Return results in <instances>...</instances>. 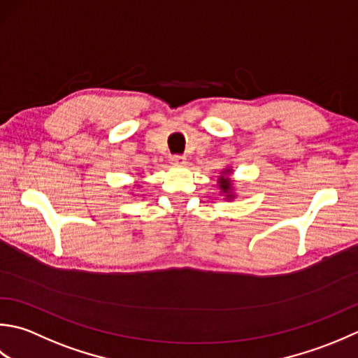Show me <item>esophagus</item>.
Instances as JSON below:
<instances>
[{
	"mask_svg": "<svg viewBox=\"0 0 358 358\" xmlns=\"http://www.w3.org/2000/svg\"><path fill=\"white\" fill-rule=\"evenodd\" d=\"M170 160H171V165H176V166L185 165V162H187V159L184 156H173Z\"/></svg>",
	"mask_w": 358,
	"mask_h": 358,
	"instance_id": "obj_1",
	"label": "esophagus"
}]
</instances>
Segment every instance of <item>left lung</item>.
I'll list each match as a JSON object with an SVG mask.
<instances>
[{
  "label": "left lung",
  "instance_id": "obj_1",
  "mask_svg": "<svg viewBox=\"0 0 358 358\" xmlns=\"http://www.w3.org/2000/svg\"><path fill=\"white\" fill-rule=\"evenodd\" d=\"M233 169L231 166H225L221 170L220 178H217V188H220V196H224L225 201H235L236 199V180L231 178Z\"/></svg>",
  "mask_w": 358,
  "mask_h": 358
}]
</instances>
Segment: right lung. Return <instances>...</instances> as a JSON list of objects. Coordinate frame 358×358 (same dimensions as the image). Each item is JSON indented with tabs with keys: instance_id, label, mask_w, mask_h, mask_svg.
Here are the masks:
<instances>
[{
	"instance_id": "add662e5",
	"label": "right lung",
	"mask_w": 358,
	"mask_h": 358,
	"mask_svg": "<svg viewBox=\"0 0 358 358\" xmlns=\"http://www.w3.org/2000/svg\"><path fill=\"white\" fill-rule=\"evenodd\" d=\"M136 187H137V188H141V185H133L131 188H136ZM131 193H133V192H131Z\"/></svg>"
}]
</instances>
